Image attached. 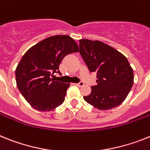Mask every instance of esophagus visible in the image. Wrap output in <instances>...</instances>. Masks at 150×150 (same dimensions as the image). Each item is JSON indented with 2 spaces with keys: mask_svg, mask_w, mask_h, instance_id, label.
I'll use <instances>...</instances> for the list:
<instances>
[{
  "mask_svg": "<svg viewBox=\"0 0 150 150\" xmlns=\"http://www.w3.org/2000/svg\"><path fill=\"white\" fill-rule=\"evenodd\" d=\"M76 84L78 87H82V86L84 85V82H82V81H81V82H79V83H77V84Z\"/></svg>",
  "mask_w": 150,
  "mask_h": 150,
  "instance_id": "obj_1",
  "label": "esophagus"
}]
</instances>
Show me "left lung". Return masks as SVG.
<instances>
[{
  "instance_id": "1",
  "label": "left lung",
  "mask_w": 150,
  "mask_h": 150,
  "mask_svg": "<svg viewBox=\"0 0 150 150\" xmlns=\"http://www.w3.org/2000/svg\"><path fill=\"white\" fill-rule=\"evenodd\" d=\"M79 53L91 72L97 73V84L84 96L86 102L100 110L119 106L134 84V72L125 56L100 41L79 40Z\"/></svg>"
}]
</instances>
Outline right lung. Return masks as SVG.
I'll return each mask as SVG.
<instances>
[{"instance_id":"obj_1","label":"right lung","mask_w":150,"mask_h":150,"mask_svg":"<svg viewBox=\"0 0 150 150\" xmlns=\"http://www.w3.org/2000/svg\"><path fill=\"white\" fill-rule=\"evenodd\" d=\"M79 52V46L68 35H54L29 48L16 69L18 89L27 102L41 112H49L64 102L70 84L51 79L59 72V63L66 55Z\"/></svg>"}]
</instances>
